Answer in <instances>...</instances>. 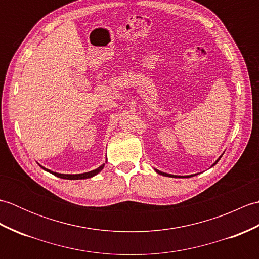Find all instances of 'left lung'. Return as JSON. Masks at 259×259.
I'll use <instances>...</instances> for the list:
<instances>
[{"label": "left lung", "mask_w": 259, "mask_h": 259, "mask_svg": "<svg viewBox=\"0 0 259 259\" xmlns=\"http://www.w3.org/2000/svg\"><path fill=\"white\" fill-rule=\"evenodd\" d=\"M223 156V155H222ZM222 156L221 157H219L218 159H217V160H216V162H214L213 164H212V166H214V164H216L219 160H221V158H222ZM156 170V172L157 174H159V175H162V176H167V177H177V176H174V175H169V174H166V172H162V171H159V170H157V169H155ZM192 176V175H191Z\"/></svg>", "instance_id": "obj_1"}]
</instances>
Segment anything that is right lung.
<instances>
[{"instance_id":"add662e5","label":"right lung","mask_w":259,"mask_h":259,"mask_svg":"<svg viewBox=\"0 0 259 259\" xmlns=\"http://www.w3.org/2000/svg\"><path fill=\"white\" fill-rule=\"evenodd\" d=\"M103 167H104V163L102 164V166H100L99 168H97V169H95V170H92V171H89V172L79 174V175H64V174L53 172V171H51V170H49V169H47V168H43V167L41 166V168L45 169L46 171L50 172V174H52V175H54V176H57V177H59V178H62V179H70V180H72V179L76 180V179H87V178H91V177H93V176H96L97 174L100 172L101 170L103 169Z\"/></svg>"}]
</instances>
